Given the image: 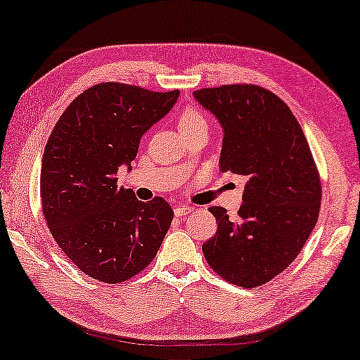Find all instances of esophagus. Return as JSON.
Here are the masks:
<instances>
[{
  "label": "esophagus",
  "instance_id": "obj_1",
  "mask_svg": "<svg viewBox=\"0 0 360 360\" xmlns=\"http://www.w3.org/2000/svg\"><path fill=\"white\" fill-rule=\"evenodd\" d=\"M193 210H194V209L190 207V205H180V207L175 209V215H176V217H185V215H188V214H191Z\"/></svg>",
  "mask_w": 360,
  "mask_h": 360
}]
</instances>
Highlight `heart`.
I'll return each mask as SVG.
<instances>
[{"mask_svg":"<svg viewBox=\"0 0 360 360\" xmlns=\"http://www.w3.org/2000/svg\"><path fill=\"white\" fill-rule=\"evenodd\" d=\"M205 124V117L202 113H199L198 110L188 108L180 116V131L181 129H190L193 126H201Z\"/></svg>","mask_w":360,"mask_h":360,"instance_id":"1","label":"heart"}]
</instances>
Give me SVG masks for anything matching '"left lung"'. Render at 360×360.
<instances>
[{
	"label": "left lung",
	"instance_id": "8db88e82",
	"mask_svg": "<svg viewBox=\"0 0 360 360\" xmlns=\"http://www.w3.org/2000/svg\"><path fill=\"white\" fill-rule=\"evenodd\" d=\"M223 129L221 172L247 176L238 219L210 207L219 228L202 244L209 266L247 288L295 260L321 209V180L290 108L263 87L233 84L193 94Z\"/></svg>",
	"mask_w": 360,
	"mask_h": 360
}]
</instances>
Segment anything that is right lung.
I'll list each match as a JSON object with an SVG mask.
<instances>
[{
  "label": "right lung",
  "instance_id": "add662e5",
  "mask_svg": "<svg viewBox=\"0 0 360 360\" xmlns=\"http://www.w3.org/2000/svg\"><path fill=\"white\" fill-rule=\"evenodd\" d=\"M179 91L151 92L103 82L79 94L47 140L41 164V204L56 243L89 278L117 284L156 257L172 223L162 198L141 202L117 186L131 170L140 139L166 116Z\"/></svg>",
  "mask_w": 360,
  "mask_h": 360
}]
</instances>
